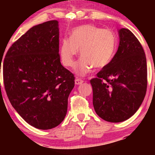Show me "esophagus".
<instances>
[{"label":"esophagus","mask_w":155,"mask_h":155,"mask_svg":"<svg viewBox=\"0 0 155 155\" xmlns=\"http://www.w3.org/2000/svg\"><path fill=\"white\" fill-rule=\"evenodd\" d=\"M84 82V81L81 79H79V78H76V80H75V84H82Z\"/></svg>","instance_id":"obj_1"}]
</instances>
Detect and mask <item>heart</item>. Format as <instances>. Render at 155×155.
I'll use <instances>...</instances> for the list:
<instances>
[{
    "mask_svg": "<svg viewBox=\"0 0 155 155\" xmlns=\"http://www.w3.org/2000/svg\"><path fill=\"white\" fill-rule=\"evenodd\" d=\"M115 35L108 29H101L92 25L74 28L70 38H64L60 47V56L63 65L72 67L79 54L82 57L76 67L79 75H84L92 68H102L111 61L116 49Z\"/></svg>",
    "mask_w": 155,
    "mask_h": 155,
    "instance_id": "b5f03b06",
    "label": "heart"
}]
</instances>
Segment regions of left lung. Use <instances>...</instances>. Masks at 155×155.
Here are the masks:
<instances>
[{"label":"left lung","mask_w":155,"mask_h":155,"mask_svg":"<svg viewBox=\"0 0 155 155\" xmlns=\"http://www.w3.org/2000/svg\"><path fill=\"white\" fill-rule=\"evenodd\" d=\"M120 44L111 61L90 80L93 106L97 115L110 122L127 120L137 111L147 88V59L135 35L122 28Z\"/></svg>","instance_id":"8db88e82"}]
</instances>
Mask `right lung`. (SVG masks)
Instances as JSON below:
<instances>
[{"label": "right lung", "mask_w": 155, "mask_h": 155, "mask_svg": "<svg viewBox=\"0 0 155 155\" xmlns=\"http://www.w3.org/2000/svg\"><path fill=\"white\" fill-rule=\"evenodd\" d=\"M3 76L8 100L23 120L41 130L59 125L75 77L60 63L58 21L33 27L16 41L5 56Z\"/></svg>", "instance_id": "obj_1"}]
</instances>
